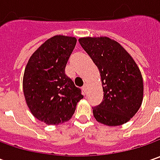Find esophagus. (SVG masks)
<instances>
[{
    "label": "esophagus",
    "mask_w": 160,
    "mask_h": 160,
    "mask_svg": "<svg viewBox=\"0 0 160 160\" xmlns=\"http://www.w3.org/2000/svg\"><path fill=\"white\" fill-rule=\"evenodd\" d=\"M82 89H83V92L84 93H86V91H87V85L86 84H83V87H82Z\"/></svg>",
    "instance_id": "34e87169"
}]
</instances>
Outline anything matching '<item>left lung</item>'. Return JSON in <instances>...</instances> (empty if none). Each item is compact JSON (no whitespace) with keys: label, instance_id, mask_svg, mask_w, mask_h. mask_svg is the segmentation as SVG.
Instances as JSON below:
<instances>
[{"label":"left lung","instance_id":"8db88e82","mask_svg":"<svg viewBox=\"0 0 160 160\" xmlns=\"http://www.w3.org/2000/svg\"><path fill=\"white\" fill-rule=\"evenodd\" d=\"M79 43L99 68L103 101L92 108L95 119L106 126L129 121L142 105L143 82L132 58L116 41L108 37H84Z\"/></svg>","mask_w":160,"mask_h":160}]
</instances>
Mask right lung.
<instances>
[{"instance_id": "right-lung-1", "label": "right lung", "mask_w": 160, "mask_h": 160, "mask_svg": "<svg viewBox=\"0 0 160 160\" xmlns=\"http://www.w3.org/2000/svg\"><path fill=\"white\" fill-rule=\"evenodd\" d=\"M77 43L75 37L55 35L29 58L23 78V91L30 111L48 125L69 120L83 96L65 74Z\"/></svg>"}]
</instances>
